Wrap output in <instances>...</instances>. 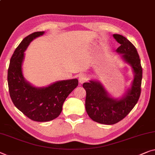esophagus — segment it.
<instances>
[{
  "label": "esophagus",
  "mask_w": 155,
  "mask_h": 155,
  "mask_svg": "<svg viewBox=\"0 0 155 155\" xmlns=\"http://www.w3.org/2000/svg\"><path fill=\"white\" fill-rule=\"evenodd\" d=\"M78 80H79V82L80 84H83V83L86 82L88 80V76L85 73H80L78 76Z\"/></svg>",
  "instance_id": "esophagus-1"
}]
</instances>
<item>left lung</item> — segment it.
Masks as SVG:
<instances>
[{
  "mask_svg": "<svg viewBox=\"0 0 155 155\" xmlns=\"http://www.w3.org/2000/svg\"><path fill=\"white\" fill-rule=\"evenodd\" d=\"M113 37L120 44L116 53L120 59L129 65L133 73L130 87L122 96H111L103 84L97 80H90L83 84L87 96L85 108L93 120L104 125H113L124 118L137 103L141 94L142 68L137 49L129 40L120 35H113Z\"/></svg>",
  "mask_w": 155,
  "mask_h": 155,
  "instance_id": "left-lung-1",
  "label": "left lung"
}]
</instances>
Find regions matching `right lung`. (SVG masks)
<instances>
[{
    "label": "right lung",
    "mask_w": 155,
    "mask_h": 155,
    "mask_svg": "<svg viewBox=\"0 0 155 155\" xmlns=\"http://www.w3.org/2000/svg\"><path fill=\"white\" fill-rule=\"evenodd\" d=\"M44 33L33 32L23 39L11 58L8 73L9 92L14 104L27 117L37 122H47L58 117L66 97L78 85L77 78L57 81L42 87H35L25 79V51L33 40Z\"/></svg>",
    "instance_id": "1"
}]
</instances>
